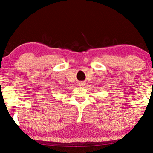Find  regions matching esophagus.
Here are the masks:
<instances>
[{"label":"esophagus","mask_w":153,"mask_h":153,"mask_svg":"<svg viewBox=\"0 0 153 153\" xmlns=\"http://www.w3.org/2000/svg\"><path fill=\"white\" fill-rule=\"evenodd\" d=\"M86 83L84 82H78V84H77V86H79V87H83V86H85Z\"/></svg>","instance_id":"34e87169"}]
</instances>
